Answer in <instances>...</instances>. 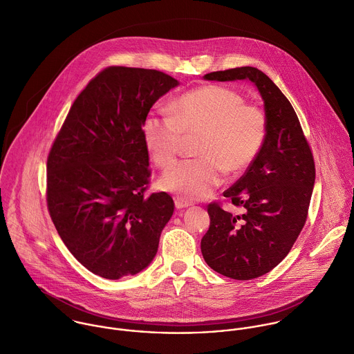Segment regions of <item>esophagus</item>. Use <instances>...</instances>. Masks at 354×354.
Listing matches in <instances>:
<instances>
[{
  "label": "esophagus",
  "mask_w": 354,
  "mask_h": 354,
  "mask_svg": "<svg viewBox=\"0 0 354 354\" xmlns=\"http://www.w3.org/2000/svg\"><path fill=\"white\" fill-rule=\"evenodd\" d=\"M192 205V203H189V201H186V200H183V198H176L175 200V207L178 208V209H182V208H187V207H190Z\"/></svg>",
  "instance_id": "esophagus-1"
}]
</instances>
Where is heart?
<instances>
[{
	"instance_id": "b5f03b06",
	"label": "heart",
	"mask_w": 354,
	"mask_h": 354,
	"mask_svg": "<svg viewBox=\"0 0 354 354\" xmlns=\"http://www.w3.org/2000/svg\"><path fill=\"white\" fill-rule=\"evenodd\" d=\"M171 113L153 110L142 125L145 145L153 161L169 167L179 156L185 138L200 135V156L171 167L161 178V187L185 200L209 196L225 178L239 175L259 157L269 132L265 110L247 104L245 97L223 85H207L179 96Z\"/></svg>"
}]
</instances>
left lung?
Returning a JSON list of instances; mask_svg holds the SVG:
<instances>
[{
	"label": "left lung",
	"mask_w": 354,
	"mask_h": 354,
	"mask_svg": "<svg viewBox=\"0 0 354 354\" xmlns=\"http://www.w3.org/2000/svg\"><path fill=\"white\" fill-rule=\"evenodd\" d=\"M204 78L250 80L261 92L269 120L259 157L223 192L241 212L211 203L209 229L201 240L211 269L234 280H252L274 269L302 232L316 179L315 160L292 104L263 71L244 66L208 73Z\"/></svg>",
	"instance_id": "8db88e82"
}]
</instances>
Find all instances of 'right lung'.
<instances>
[{
	"instance_id": "right-lung-1",
	"label": "right lung",
	"mask_w": 354,
	"mask_h": 354,
	"mask_svg": "<svg viewBox=\"0 0 354 354\" xmlns=\"http://www.w3.org/2000/svg\"><path fill=\"white\" fill-rule=\"evenodd\" d=\"M176 85L158 70L106 67L77 96L48 154L50 219L73 257L103 279L147 268L174 214L168 193L146 196L151 172L142 125Z\"/></svg>"
}]
</instances>
